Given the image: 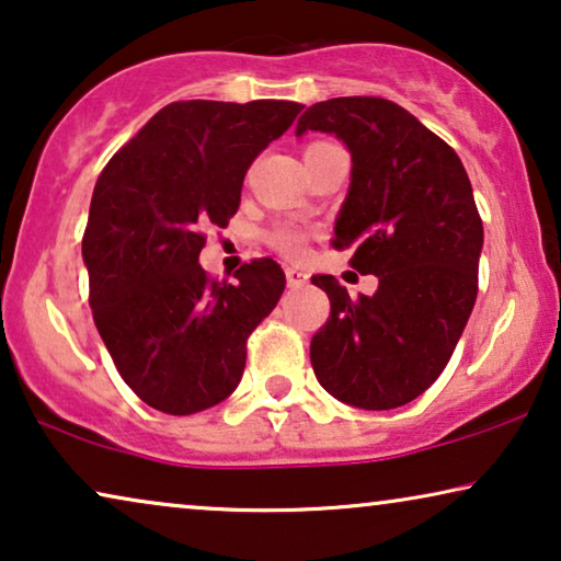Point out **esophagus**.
<instances>
[{
  "instance_id": "34e87169",
  "label": "esophagus",
  "mask_w": 561,
  "mask_h": 561,
  "mask_svg": "<svg viewBox=\"0 0 561 561\" xmlns=\"http://www.w3.org/2000/svg\"><path fill=\"white\" fill-rule=\"evenodd\" d=\"M286 280H288L290 288H301V286H306V283H309V273L298 271V267H288Z\"/></svg>"
}]
</instances>
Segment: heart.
I'll return each mask as SVG.
<instances>
[{
    "mask_svg": "<svg viewBox=\"0 0 561 561\" xmlns=\"http://www.w3.org/2000/svg\"><path fill=\"white\" fill-rule=\"evenodd\" d=\"M311 145H317V142H311ZM311 145H309V148H311ZM265 240H267V244H271V248H275L280 252V255H286V257L298 260V257L306 255V234L296 227H275L265 234Z\"/></svg>",
    "mask_w": 561,
    "mask_h": 561,
    "instance_id": "b5f03b06",
    "label": "heart"
}]
</instances>
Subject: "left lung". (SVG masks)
<instances>
[{"label": "left lung", "instance_id": "8db88e82", "mask_svg": "<svg viewBox=\"0 0 561 561\" xmlns=\"http://www.w3.org/2000/svg\"><path fill=\"white\" fill-rule=\"evenodd\" d=\"M332 133L352 152V181L334 248L378 275L373 296L350 298L334 275H313L332 313L311 340L317 380L367 411L411 403L447 367L478 298L482 219L462 160L403 106L340 96L296 125Z\"/></svg>", "mask_w": 561, "mask_h": 561}]
</instances>
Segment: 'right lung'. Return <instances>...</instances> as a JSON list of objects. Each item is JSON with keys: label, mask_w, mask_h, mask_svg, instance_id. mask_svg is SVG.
I'll return each instance as SVG.
<instances>
[{"label": "right lung", "mask_w": 561, "mask_h": 561, "mask_svg": "<svg viewBox=\"0 0 561 561\" xmlns=\"http://www.w3.org/2000/svg\"><path fill=\"white\" fill-rule=\"evenodd\" d=\"M304 104L173 102L112 156L91 196L81 252L94 324L122 380L171 416L211 409L242 378L248 336L275 309L286 275L271 257L237 283L211 280L204 227L240 209L248 168Z\"/></svg>", "instance_id": "1"}]
</instances>
